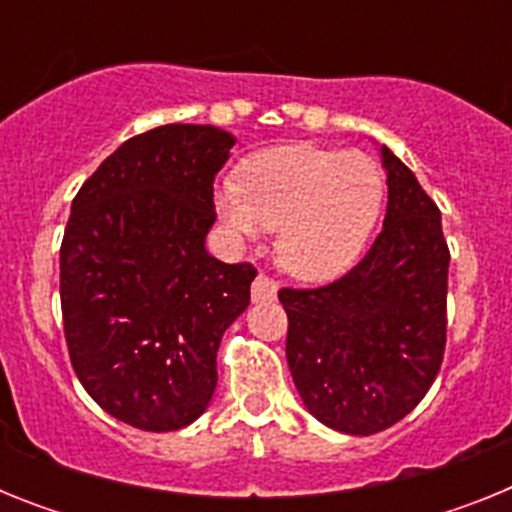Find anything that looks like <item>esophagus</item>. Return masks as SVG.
Masks as SVG:
<instances>
[{"label": "esophagus", "mask_w": 512, "mask_h": 512, "mask_svg": "<svg viewBox=\"0 0 512 512\" xmlns=\"http://www.w3.org/2000/svg\"><path fill=\"white\" fill-rule=\"evenodd\" d=\"M251 297L253 302H271L277 297V282L266 277V274H259V277L253 279Z\"/></svg>", "instance_id": "obj_1"}]
</instances>
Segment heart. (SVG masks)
Masks as SVG:
<instances>
[{
    "label": "heart",
    "mask_w": 512,
    "mask_h": 512,
    "mask_svg": "<svg viewBox=\"0 0 512 512\" xmlns=\"http://www.w3.org/2000/svg\"><path fill=\"white\" fill-rule=\"evenodd\" d=\"M215 210L238 241L277 228V261L302 282H328L359 261L384 202V176L359 151L287 143L253 153L238 182L215 187Z\"/></svg>",
    "instance_id": "heart-1"
}]
</instances>
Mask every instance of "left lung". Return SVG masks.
<instances>
[{
    "mask_svg": "<svg viewBox=\"0 0 512 512\" xmlns=\"http://www.w3.org/2000/svg\"><path fill=\"white\" fill-rule=\"evenodd\" d=\"M387 215L364 259L338 282L282 289L287 364L310 415L372 436L431 390L446 348L449 246L441 212L387 146Z\"/></svg>",
    "mask_w": 512,
    "mask_h": 512,
    "instance_id": "left-lung-1",
    "label": "left lung"
}]
</instances>
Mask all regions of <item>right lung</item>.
<instances>
[{
	"mask_svg": "<svg viewBox=\"0 0 512 512\" xmlns=\"http://www.w3.org/2000/svg\"><path fill=\"white\" fill-rule=\"evenodd\" d=\"M235 138L161 125L125 140L81 184L61 243V310L74 372L112 418L166 433L194 423L217 384V348L251 302V264L205 238L212 182Z\"/></svg>",
	"mask_w": 512,
	"mask_h": 512,
	"instance_id": "right-lung-1",
	"label": "right lung"
}]
</instances>
